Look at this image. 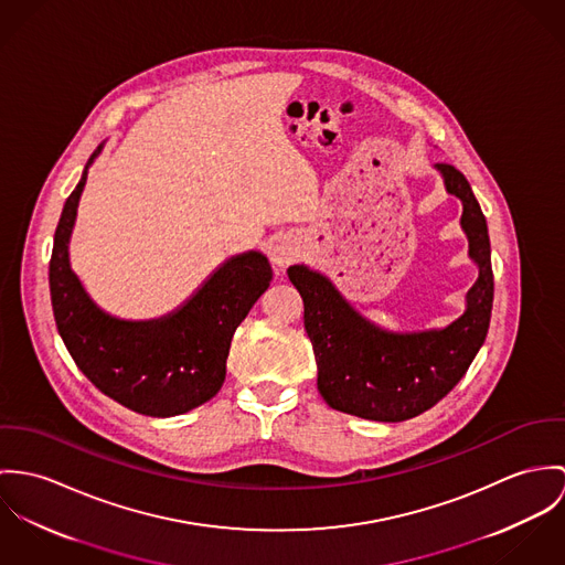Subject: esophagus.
<instances>
[{
  "label": "esophagus",
  "instance_id": "obj_1",
  "mask_svg": "<svg viewBox=\"0 0 565 565\" xmlns=\"http://www.w3.org/2000/svg\"><path fill=\"white\" fill-rule=\"evenodd\" d=\"M299 257V243L295 238H279L270 249V262L279 268L292 264Z\"/></svg>",
  "mask_w": 565,
  "mask_h": 565
}]
</instances>
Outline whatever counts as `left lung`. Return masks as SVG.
Instances as JSON below:
<instances>
[{
    "label": "left lung",
    "mask_w": 565,
    "mask_h": 565,
    "mask_svg": "<svg viewBox=\"0 0 565 565\" xmlns=\"http://www.w3.org/2000/svg\"><path fill=\"white\" fill-rule=\"evenodd\" d=\"M446 190L461 199V227L479 279L468 310L446 329L387 333L364 320L308 266H290L288 279L303 299V324L318 364V392L329 407L381 423L414 418L444 398L470 369L486 342L494 301L488 223L463 173L438 164Z\"/></svg>",
    "instance_id": "obj_1"
}]
</instances>
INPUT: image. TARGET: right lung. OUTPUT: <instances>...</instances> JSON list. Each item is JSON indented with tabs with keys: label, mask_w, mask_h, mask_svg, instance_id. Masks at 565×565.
Masks as SVG:
<instances>
[{
	"label": "right lung",
	"mask_w": 565,
	"mask_h": 565,
	"mask_svg": "<svg viewBox=\"0 0 565 565\" xmlns=\"http://www.w3.org/2000/svg\"><path fill=\"white\" fill-rule=\"evenodd\" d=\"M84 184L86 171L64 203L50 259L52 310L64 347L86 379L127 409L158 418L190 412L221 390L234 331L268 288L270 264L262 253H243L180 312L151 322L110 318L68 266L66 245Z\"/></svg>",
	"instance_id": "obj_1"
}]
</instances>
